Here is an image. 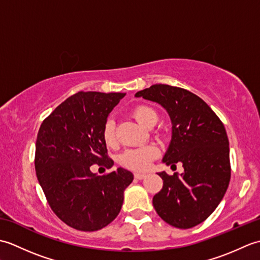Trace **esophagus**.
<instances>
[{
	"mask_svg": "<svg viewBox=\"0 0 260 260\" xmlns=\"http://www.w3.org/2000/svg\"><path fill=\"white\" fill-rule=\"evenodd\" d=\"M134 176H135V179H137V180H142V179L145 178L146 174H144V173H135Z\"/></svg>",
	"mask_w": 260,
	"mask_h": 260,
	"instance_id": "34e87169",
	"label": "esophagus"
}]
</instances>
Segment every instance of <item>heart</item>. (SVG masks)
Returning <instances> with one entry per match:
<instances>
[{
    "mask_svg": "<svg viewBox=\"0 0 260 260\" xmlns=\"http://www.w3.org/2000/svg\"><path fill=\"white\" fill-rule=\"evenodd\" d=\"M137 123L145 128L153 127L157 121V113L148 106H139L132 112ZM103 139L108 146H113L116 143L115 123L113 118H107L103 127ZM158 155V150L154 145H144L125 151L119 157L120 164L126 169L133 171H144L154 158Z\"/></svg>",
    "mask_w": 260,
    "mask_h": 260,
    "instance_id": "1",
    "label": "heart"
}]
</instances>
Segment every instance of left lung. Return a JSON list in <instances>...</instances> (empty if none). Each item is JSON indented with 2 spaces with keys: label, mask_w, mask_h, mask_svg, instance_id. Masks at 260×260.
Instances as JSON below:
<instances>
[{
  "label": "left lung",
  "mask_w": 260,
  "mask_h": 260,
  "mask_svg": "<svg viewBox=\"0 0 260 260\" xmlns=\"http://www.w3.org/2000/svg\"><path fill=\"white\" fill-rule=\"evenodd\" d=\"M135 97L167 110L172 136L162 162L182 163L178 175L157 173L163 187L153 198L155 211L175 228L189 229L203 222L221 202L230 181L229 141L224 126L200 97L183 88L153 85Z\"/></svg>",
  "instance_id": "1"
}]
</instances>
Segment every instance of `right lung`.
Returning <instances> with one entry per match:
<instances>
[{"label": "right lung", "instance_id": "obj_1", "mask_svg": "<svg viewBox=\"0 0 260 260\" xmlns=\"http://www.w3.org/2000/svg\"><path fill=\"white\" fill-rule=\"evenodd\" d=\"M126 93L79 91L43 120L36 143V172L49 206L69 227L96 231L117 217L134 175L118 168L106 175L92 164L112 168L103 127Z\"/></svg>", "mask_w": 260, "mask_h": 260}]
</instances>
